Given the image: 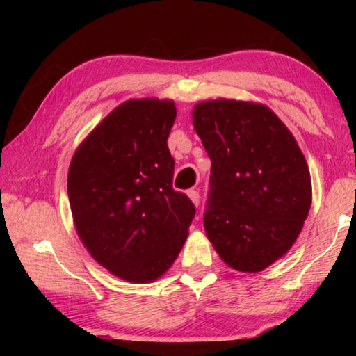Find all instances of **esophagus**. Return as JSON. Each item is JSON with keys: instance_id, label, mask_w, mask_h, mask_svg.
<instances>
[{"instance_id": "34e87169", "label": "esophagus", "mask_w": 356, "mask_h": 356, "mask_svg": "<svg viewBox=\"0 0 356 356\" xmlns=\"http://www.w3.org/2000/svg\"><path fill=\"white\" fill-rule=\"evenodd\" d=\"M188 197L191 200V202L195 204V206H197V204H200V191H197V190H190L188 191Z\"/></svg>"}]
</instances>
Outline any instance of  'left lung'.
Masks as SVG:
<instances>
[{"mask_svg": "<svg viewBox=\"0 0 356 356\" xmlns=\"http://www.w3.org/2000/svg\"><path fill=\"white\" fill-rule=\"evenodd\" d=\"M193 125L212 160L204 227L229 267L256 273L291 250L308 216V163L268 106L201 102Z\"/></svg>", "mask_w": 356, "mask_h": 356, "instance_id": "8db88e82", "label": "left lung"}]
</instances>
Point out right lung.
Here are the masks:
<instances>
[{"instance_id":"add662e5","label":"right lung","mask_w":356,"mask_h":356,"mask_svg":"<svg viewBox=\"0 0 356 356\" xmlns=\"http://www.w3.org/2000/svg\"><path fill=\"white\" fill-rule=\"evenodd\" d=\"M172 100L134 99L108 114L72 156L67 193L78 237L129 282L160 278L188 237L196 209L172 188Z\"/></svg>"}]
</instances>
